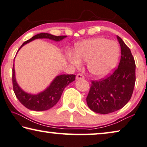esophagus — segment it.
Masks as SVG:
<instances>
[{
  "label": "esophagus",
  "instance_id": "1",
  "mask_svg": "<svg viewBox=\"0 0 147 147\" xmlns=\"http://www.w3.org/2000/svg\"><path fill=\"white\" fill-rule=\"evenodd\" d=\"M76 78L77 80H79V79H84V76L82 75V74H78L76 76Z\"/></svg>",
  "mask_w": 147,
  "mask_h": 147
}]
</instances>
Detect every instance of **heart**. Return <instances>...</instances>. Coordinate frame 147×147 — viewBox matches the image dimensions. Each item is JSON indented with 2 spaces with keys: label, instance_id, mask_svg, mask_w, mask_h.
<instances>
[{
  "label": "heart",
  "instance_id": "1",
  "mask_svg": "<svg viewBox=\"0 0 147 147\" xmlns=\"http://www.w3.org/2000/svg\"><path fill=\"white\" fill-rule=\"evenodd\" d=\"M119 55V48L117 43L103 38H96L78 43L75 55L69 53L67 58L75 67L81 66L80 60L87 62L90 73L97 77H103L115 67Z\"/></svg>",
  "mask_w": 147,
  "mask_h": 147
}]
</instances>
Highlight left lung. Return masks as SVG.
I'll return each instance as SVG.
<instances>
[{
	"instance_id": "8db88e82",
	"label": "left lung",
	"mask_w": 147,
	"mask_h": 147,
	"mask_svg": "<svg viewBox=\"0 0 147 147\" xmlns=\"http://www.w3.org/2000/svg\"><path fill=\"white\" fill-rule=\"evenodd\" d=\"M121 57L118 67L105 78L92 80L86 102L90 109L100 114L119 110L129 101L135 83V63L131 50L120 37Z\"/></svg>"
}]
</instances>
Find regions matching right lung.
<instances>
[{
    "instance_id": "right-lung-1",
    "label": "right lung",
    "mask_w": 147,
    "mask_h": 147,
    "mask_svg": "<svg viewBox=\"0 0 147 147\" xmlns=\"http://www.w3.org/2000/svg\"><path fill=\"white\" fill-rule=\"evenodd\" d=\"M67 36H56L47 33H41L33 36L31 39H28L23 43L18 51L24 45L27 44L36 39L46 38L52 39L55 41H59L65 38ZM74 74H61L56 76L44 91L38 94H31L25 92L18 86L15 78L14 67L12 68V84L13 90L16 98L23 106L26 108L34 111H45L53 107L59 100L65 88L70 83L75 80Z\"/></svg>"
}]
</instances>
